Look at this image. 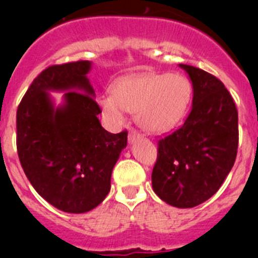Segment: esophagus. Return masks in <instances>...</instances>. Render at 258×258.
I'll return each instance as SVG.
<instances>
[{"instance_id":"obj_1","label":"esophagus","mask_w":258,"mask_h":258,"mask_svg":"<svg viewBox=\"0 0 258 258\" xmlns=\"http://www.w3.org/2000/svg\"><path fill=\"white\" fill-rule=\"evenodd\" d=\"M136 138H140V133H138L136 129H131V131H129V134H127V140H129V142H133Z\"/></svg>"}]
</instances>
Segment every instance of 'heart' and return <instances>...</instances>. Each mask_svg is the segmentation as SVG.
Returning <instances> with one entry per match:
<instances>
[{
  "label": "heart",
  "instance_id": "obj_1",
  "mask_svg": "<svg viewBox=\"0 0 258 258\" xmlns=\"http://www.w3.org/2000/svg\"><path fill=\"white\" fill-rule=\"evenodd\" d=\"M192 84L181 74H150L118 80L112 97L99 98L108 121L120 124L124 109L136 112L142 129L152 134L170 131L184 116L192 98Z\"/></svg>",
  "mask_w": 258,
  "mask_h": 258
}]
</instances>
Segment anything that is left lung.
Masks as SVG:
<instances>
[{
  "label": "left lung",
  "instance_id": "left-lung-1",
  "mask_svg": "<svg viewBox=\"0 0 258 258\" xmlns=\"http://www.w3.org/2000/svg\"><path fill=\"white\" fill-rule=\"evenodd\" d=\"M192 83L184 124L157 142L152 188L169 206L197 207L217 192L235 163L238 109L225 85L200 68L179 64Z\"/></svg>",
  "mask_w": 258,
  "mask_h": 258
}]
</instances>
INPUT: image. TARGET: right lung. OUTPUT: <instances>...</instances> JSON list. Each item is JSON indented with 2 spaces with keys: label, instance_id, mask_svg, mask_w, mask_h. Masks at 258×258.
I'll return each instance as SVG.
<instances>
[{
  "label": "right lung",
  "instance_id": "add662e5",
  "mask_svg": "<svg viewBox=\"0 0 258 258\" xmlns=\"http://www.w3.org/2000/svg\"><path fill=\"white\" fill-rule=\"evenodd\" d=\"M89 60L50 66L33 80L17 111L22 168L47 203L67 213L99 206L111 188L112 169L126 147L127 132L104 131L89 83ZM49 91H66L53 106Z\"/></svg>",
  "mask_w": 258,
  "mask_h": 258
}]
</instances>
